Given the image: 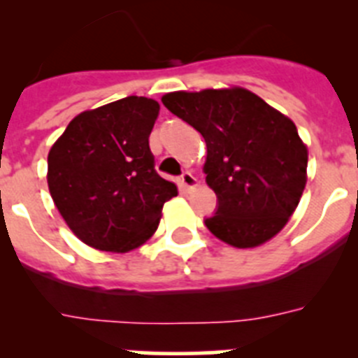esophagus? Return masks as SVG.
I'll return each mask as SVG.
<instances>
[{
  "label": "esophagus",
  "mask_w": 358,
  "mask_h": 358,
  "mask_svg": "<svg viewBox=\"0 0 358 358\" xmlns=\"http://www.w3.org/2000/svg\"><path fill=\"white\" fill-rule=\"evenodd\" d=\"M179 185H181L182 189H194L197 186V177L192 172H185L179 177Z\"/></svg>",
  "instance_id": "esophagus-1"
}]
</instances>
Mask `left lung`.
I'll use <instances>...</instances> for the list:
<instances>
[{
    "mask_svg": "<svg viewBox=\"0 0 358 358\" xmlns=\"http://www.w3.org/2000/svg\"><path fill=\"white\" fill-rule=\"evenodd\" d=\"M164 107L206 141V182L218 199L206 227L233 248H258L296 211L308 148L292 120L243 87L173 91Z\"/></svg>",
    "mask_w": 358,
    "mask_h": 358,
    "instance_id": "8db88e82",
    "label": "left lung"
}]
</instances>
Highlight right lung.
I'll list each match as a JSON object with an SVG mask.
<instances>
[{"label":"right lung","mask_w":358,"mask_h":358,"mask_svg":"<svg viewBox=\"0 0 358 358\" xmlns=\"http://www.w3.org/2000/svg\"><path fill=\"white\" fill-rule=\"evenodd\" d=\"M159 115L152 98L127 96L80 113L48 154V188L78 240L129 252L156 233L177 186L154 170L148 136Z\"/></svg>","instance_id":"obj_1"}]
</instances>
